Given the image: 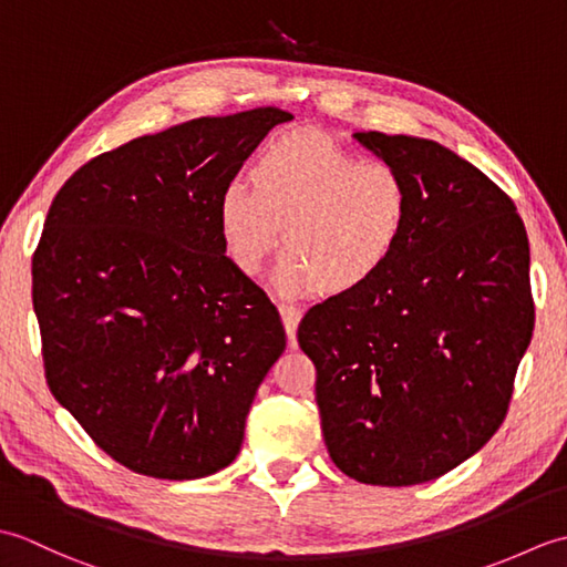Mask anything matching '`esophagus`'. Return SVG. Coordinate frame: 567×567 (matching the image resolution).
Wrapping results in <instances>:
<instances>
[{"label":"esophagus","mask_w":567,"mask_h":567,"mask_svg":"<svg viewBox=\"0 0 567 567\" xmlns=\"http://www.w3.org/2000/svg\"><path fill=\"white\" fill-rule=\"evenodd\" d=\"M277 309H280V317H282L285 331H287V339L295 343V333H297V327H299V319H302V311H299V307L285 305V302L277 307Z\"/></svg>","instance_id":"1"}]
</instances>
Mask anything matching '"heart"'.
Here are the masks:
<instances>
[{
  "instance_id": "1",
  "label": "heart",
  "mask_w": 567,
  "mask_h": 567,
  "mask_svg": "<svg viewBox=\"0 0 567 567\" xmlns=\"http://www.w3.org/2000/svg\"><path fill=\"white\" fill-rule=\"evenodd\" d=\"M250 187L219 195V231L234 268L258 275L280 244L285 292L348 295L375 280L409 224V185L388 161H363L315 131L265 143L250 165Z\"/></svg>"
}]
</instances>
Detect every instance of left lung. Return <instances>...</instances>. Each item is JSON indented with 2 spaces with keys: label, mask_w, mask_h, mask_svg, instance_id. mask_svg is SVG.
<instances>
[{
  "label": "left lung",
  "mask_w": 567,
  "mask_h": 567,
  "mask_svg": "<svg viewBox=\"0 0 567 567\" xmlns=\"http://www.w3.org/2000/svg\"><path fill=\"white\" fill-rule=\"evenodd\" d=\"M400 167L409 224L375 280L299 321L323 443L365 485L429 483L495 436L534 333L528 238L499 185L426 138L355 134Z\"/></svg>",
  "instance_id": "obj_1"
}]
</instances>
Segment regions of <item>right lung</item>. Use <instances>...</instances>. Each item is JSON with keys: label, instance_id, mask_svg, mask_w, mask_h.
<instances>
[{"label": "right lung", "instance_id": "right-lung-1", "mask_svg": "<svg viewBox=\"0 0 567 567\" xmlns=\"http://www.w3.org/2000/svg\"><path fill=\"white\" fill-rule=\"evenodd\" d=\"M290 118L258 106L134 138L72 173L48 209L31 262L45 382L138 475L231 463L285 351L275 305L224 256L219 195Z\"/></svg>", "mask_w": 567, "mask_h": 567}]
</instances>
